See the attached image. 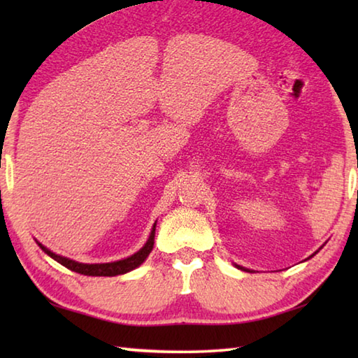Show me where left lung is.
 Here are the masks:
<instances>
[{"label": "left lung", "mask_w": 358, "mask_h": 358, "mask_svg": "<svg viewBox=\"0 0 358 358\" xmlns=\"http://www.w3.org/2000/svg\"><path fill=\"white\" fill-rule=\"evenodd\" d=\"M317 252V251H316ZM316 252H314V254H316ZM314 254H313V256H314ZM311 256V257H313ZM235 266H237V268H240V270H243V271H252V270H250V268H245V266H241V265H237V264H235Z\"/></svg>", "instance_id": "8db88e82"}]
</instances>
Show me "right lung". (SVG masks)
<instances>
[{"label": "right lung", "mask_w": 358, "mask_h": 358, "mask_svg": "<svg viewBox=\"0 0 358 358\" xmlns=\"http://www.w3.org/2000/svg\"><path fill=\"white\" fill-rule=\"evenodd\" d=\"M155 232H156V222L153 224V227H151L147 243H145L141 250L129 257L115 260V262H107V264H82V262H77V260H72L69 257L55 254L42 243H39L38 240H36V243H38V246L47 254V256H50L53 260H57L58 264H62L63 266H66V268H69L72 271H76V273L87 275V276H117V275H124L128 273V271H132L147 260V257L150 256V252L153 251V246H155Z\"/></svg>", "instance_id": "right-lung-1"}]
</instances>
